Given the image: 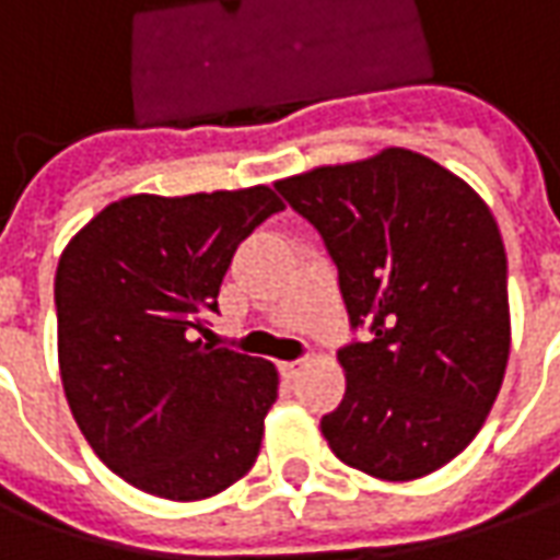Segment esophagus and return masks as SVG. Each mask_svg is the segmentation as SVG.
Masks as SVG:
<instances>
[{
  "label": "esophagus",
  "instance_id": "1",
  "mask_svg": "<svg viewBox=\"0 0 560 560\" xmlns=\"http://www.w3.org/2000/svg\"><path fill=\"white\" fill-rule=\"evenodd\" d=\"M305 360H288V363H279V372L284 377H296V372L303 369Z\"/></svg>",
  "mask_w": 560,
  "mask_h": 560
}]
</instances>
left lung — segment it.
I'll use <instances>...</instances> for the list:
<instances>
[{"label": "left lung", "instance_id": "obj_1", "mask_svg": "<svg viewBox=\"0 0 560 560\" xmlns=\"http://www.w3.org/2000/svg\"><path fill=\"white\" fill-rule=\"evenodd\" d=\"M324 236L351 327L329 450L369 477L417 480L480 432L510 357L506 255L494 215L456 173L411 149L276 183Z\"/></svg>", "mask_w": 560, "mask_h": 560}]
</instances>
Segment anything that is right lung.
Returning a JSON list of instances; mask_svg holds the SVG:
<instances>
[{
	"label": "right lung",
	"instance_id": "1",
	"mask_svg": "<svg viewBox=\"0 0 560 560\" xmlns=\"http://www.w3.org/2000/svg\"><path fill=\"white\" fill-rule=\"evenodd\" d=\"M284 203L267 185L131 195L104 207L56 267L59 375L95 456L167 501L224 492L255 465L279 396L269 360L195 339L236 245Z\"/></svg>",
	"mask_w": 560,
	"mask_h": 560
}]
</instances>
